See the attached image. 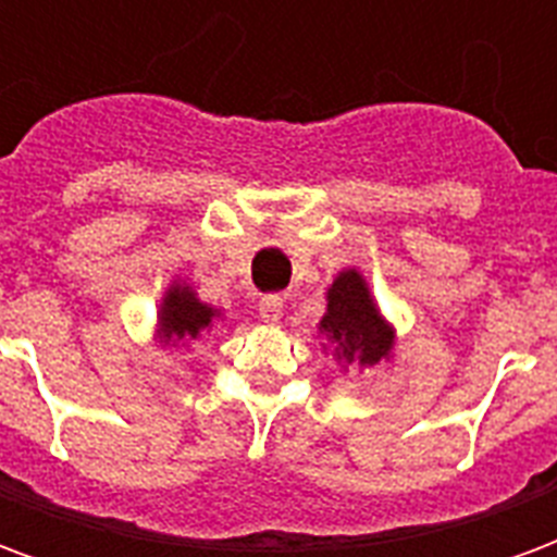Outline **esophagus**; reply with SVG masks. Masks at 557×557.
<instances>
[{
	"mask_svg": "<svg viewBox=\"0 0 557 557\" xmlns=\"http://www.w3.org/2000/svg\"><path fill=\"white\" fill-rule=\"evenodd\" d=\"M259 315L265 319V322H280L283 319V298L280 295H265L262 301H259Z\"/></svg>",
	"mask_w": 557,
	"mask_h": 557,
	"instance_id": "1",
	"label": "esophagus"
}]
</instances>
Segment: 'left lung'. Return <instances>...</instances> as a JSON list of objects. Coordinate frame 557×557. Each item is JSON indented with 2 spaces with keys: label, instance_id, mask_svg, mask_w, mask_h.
<instances>
[{
  "label": "left lung",
  "instance_id": "obj_1",
  "mask_svg": "<svg viewBox=\"0 0 557 557\" xmlns=\"http://www.w3.org/2000/svg\"><path fill=\"white\" fill-rule=\"evenodd\" d=\"M319 331L337 346V358L358 367H373L391 355L394 331L375 310L370 289L358 271H343L327 289V313Z\"/></svg>",
  "mask_w": 557,
  "mask_h": 557
}]
</instances>
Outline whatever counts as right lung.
Here are the masks:
<instances>
[{
  "label": "right lung",
  "instance_id": "right-lung-1",
  "mask_svg": "<svg viewBox=\"0 0 557 557\" xmlns=\"http://www.w3.org/2000/svg\"><path fill=\"white\" fill-rule=\"evenodd\" d=\"M218 315L214 307H208L194 295L190 286H172L163 298V307H160V339L163 343H175V339L194 337L199 331H206L211 325V319Z\"/></svg>",
  "mask_w": 557,
  "mask_h": 557
}]
</instances>
